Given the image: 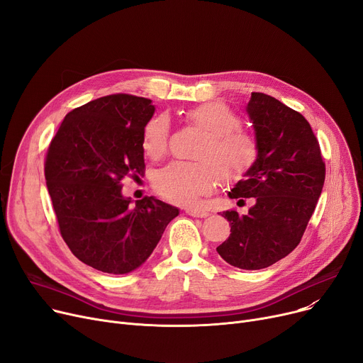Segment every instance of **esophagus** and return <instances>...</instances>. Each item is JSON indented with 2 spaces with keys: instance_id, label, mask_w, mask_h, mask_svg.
I'll return each instance as SVG.
<instances>
[{
  "instance_id": "obj_1",
  "label": "esophagus",
  "mask_w": 363,
  "mask_h": 363,
  "mask_svg": "<svg viewBox=\"0 0 363 363\" xmlns=\"http://www.w3.org/2000/svg\"><path fill=\"white\" fill-rule=\"evenodd\" d=\"M185 213L189 216H194V218H207L208 215H211L206 211H200V208H191V207L185 208Z\"/></svg>"
}]
</instances>
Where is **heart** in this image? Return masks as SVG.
I'll return each instance as SVG.
<instances>
[{
  "label": "heart",
  "instance_id": "heart-1",
  "mask_svg": "<svg viewBox=\"0 0 363 363\" xmlns=\"http://www.w3.org/2000/svg\"><path fill=\"white\" fill-rule=\"evenodd\" d=\"M188 122L197 126L204 138L194 157L200 162H172L159 169L152 184L157 193L178 204H193L211 194L219 175L225 181L242 177L257 159V141L241 129L238 114L222 101L197 106L186 113ZM170 123L167 114L151 118L143 130V148L150 157L163 155L169 143Z\"/></svg>",
  "mask_w": 363,
  "mask_h": 363
}]
</instances>
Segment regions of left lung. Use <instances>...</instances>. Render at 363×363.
I'll use <instances>...</instances> for the list:
<instances>
[{
	"instance_id": "obj_1",
	"label": "left lung",
	"mask_w": 363,
	"mask_h": 363,
	"mask_svg": "<svg viewBox=\"0 0 363 363\" xmlns=\"http://www.w3.org/2000/svg\"><path fill=\"white\" fill-rule=\"evenodd\" d=\"M257 141V159L228 196L252 199L247 215L223 212L231 234L216 252L235 268H268L298 245L325 181L319 143L301 114L263 92L245 107Z\"/></svg>"
}]
</instances>
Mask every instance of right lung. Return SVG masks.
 I'll return each instance as SVG.
<instances>
[{
  "label": "right lung",
  "mask_w": 363,
  "mask_h": 363,
  "mask_svg": "<svg viewBox=\"0 0 363 363\" xmlns=\"http://www.w3.org/2000/svg\"><path fill=\"white\" fill-rule=\"evenodd\" d=\"M151 100L113 94L66 114L45 157V181L70 252L91 268L123 275L156 249L179 208L122 196L125 177L143 175V130Z\"/></svg>",
  "instance_id": "obj_1"
}]
</instances>
